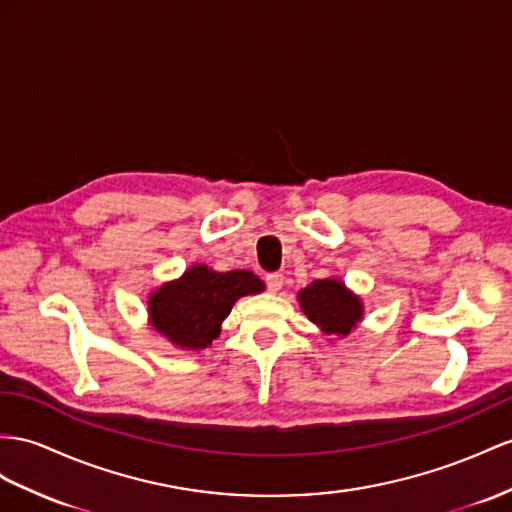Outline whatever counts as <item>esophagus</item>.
I'll return each instance as SVG.
<instances>
[{"mask_svg": "<svg viewBox=\"0 0 512 512\" xmlns=\"http://www.w3.org/2000/svg\"><path fill=\"white\" fill-rule=\"evenodd\" d=\"M283 281H285V277L281 272H274V274H268L266 277V287H268V292H279L281 287H283Z\"/></svg>", "mask_w": 512, "mask_h": 512, "instance_id": "1", "label": "esophagus"}]
</instances>
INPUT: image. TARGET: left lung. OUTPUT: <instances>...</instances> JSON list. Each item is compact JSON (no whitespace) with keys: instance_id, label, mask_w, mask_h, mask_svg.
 <instances>
[{"instance_id":"left-lung-1","label":"left lung","mask_w":512,"mask_h":512,"mask_svg":"<svg viewBox=\"0 0 512 512\" xmlns=\"http://www.w3.org/2000/svg\"><path fill=\"white\" fill-rule=\"evenodd\" d=\"M298 300L307 318L329 335H348L361 320V300L335 279L313 281Z\"/></svg>"}]
</instances>
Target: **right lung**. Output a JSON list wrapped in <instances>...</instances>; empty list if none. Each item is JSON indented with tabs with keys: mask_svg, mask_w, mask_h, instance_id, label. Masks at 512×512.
Returning a JSON list of instances; mask_svg holds the SVG:
<instances>
[{
	"mask_svg": "<svg viewBox=\"0 0 512 512\" xmlns=\"http://www.w3.org/2000/svg\"><path fill=\"white\" fill-rule=\"evenodd\" d=\"M261 290L264 283L248 270L214 272L207 266H192L179 281L166 283L149 298V316L170 342L199 350L220 335V324L235 300Z\"/></svg>",
	"mask_w": 512,
	"mask_h": 512,
	"instance_id": "right-lung-1",
	"label": "right lung"
}]
</instances>
